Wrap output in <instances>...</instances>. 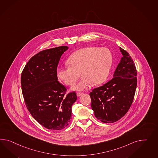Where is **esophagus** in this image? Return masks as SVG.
Wrapping results in <instances>:
<instances>
[{"instance_id": "obj_1", "label": "esophagus", "mask_w": 158, "mask_h": 158, "mask_svg": "<svg viewBox=\"0 0 158 158\" xmlns=\"http://www.w3.org/2000/svg\"><path fill=\"white\" fill-rule=\"evenodd\" d=\"M83 94V93H79V92H77V97H80V96H81L82 94Z\"/></svg>"}]
</instances>
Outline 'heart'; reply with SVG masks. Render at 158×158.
I'll return each mask as SVG.
<instances>
[{
    "label": "heart",
    "mask_w": 158,
    "mask_h": 158,
    "mask_svg": "<svg viewBox=\"0 0 158 158\" xmlns=\"http://www.w3.org/2000/svg\"><path fill=\"white\" fill-rule=\"evenodd\" d=\"M67 63L69 66L57 69V77L65 85H73L81 74V80L73 89L81 91L92 83L100 85L106 81L111 70L113 56L106 48L85 47L69 56Z\"/></svg>",
    "instance_id": "b5f03b06"
}]
</instances>
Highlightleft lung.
Wrapping results in <instances>:
<instances>
[{"label": "left lung", "mask_w": 158, "mask_h": 158, "mask_svg": "<svg viewBox=\"0 0 158 158\" xmlns=\"http://www.w3.org/2000/svg\"><path fill=\"white\" fill-rule=\"evenodd\" d=\"M119 48L123 57L113 77L90 93L95 116L104 123H114L126 114L132 103L136 89L135 64L128 52Z\"/></svg>", "instance_id": "8db88e82"}]
</instances>
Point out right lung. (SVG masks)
Masks as SVG:
<instances>
[{
  "mask_svg": "<svg viewBox=\"0 0 158 158\" xmlns=\"http://www.w3.org/2000/svg\"><path fill=\"white\" fill-rule=\"evenodd\" d=\"M68 49L61 46L40 51L26 64L21 73L22 92L26 106L39 124L52 130H61L71 121L75 91L67 93L56 71L61 55Z\"/></svg>",
  "mask_w": 158,
  "mask_h": 158,
  "instance_id": "add662e5",
  "label": "right lung"
}]
</instances>
